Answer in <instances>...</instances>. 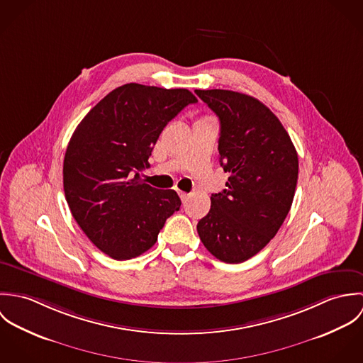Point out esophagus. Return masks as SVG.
Returning <instances> with one entry per match:
<instances>
[{
    "instance_id": "obj_1",
    "label": "esophagus",
    "mask_w": 363,
    "mask_h": 363,
    "mask_svg": "<svg viewBox=\"0 0 363 363\" xmlns=\"http://www.w3.org/2000/svg\"><path fill=\"white\" fill-rule=\"evenodd\" d=\"M179 196H180V199H182V201L184 203V201H187V199H189V194L187 193H184V191H179Z\"/></svg>"
}]
</instances>
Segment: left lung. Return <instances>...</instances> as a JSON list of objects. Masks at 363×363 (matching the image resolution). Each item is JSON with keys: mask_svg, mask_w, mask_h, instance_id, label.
I'll return each mask as SVG.
<instances>
[{"mask_svg": "<svg viewBox=\"0 0 363 363\" xmlns=\"http://www.w3.org/2000/svg\"><path fill=\"white\" fill-rule=\"evenodd\" d=\"M219 117V162L230 176L197 232L216 259L238 264L277 235L295 196L299 162L289 134L259 99L233 91H194Z\"/></svg>", "mask_w": 363, "mask_h": 363, "instance_id": "obj_1", "label": "left lung"}]
</instances>
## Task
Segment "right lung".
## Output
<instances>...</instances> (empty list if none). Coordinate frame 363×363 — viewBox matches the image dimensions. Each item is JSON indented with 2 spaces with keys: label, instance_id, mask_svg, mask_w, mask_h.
Masks as SVG:
<instances>
[{
  "label": "right lung",
  "instance_id": "add662e5",
  "mask_svg": "<svg viewBox=\"0 0 363 363\" xmlns=\"http://www.w3.org/2000/svg\"><path fill=\"white\" fill-rule=\"evenodd\" d=\"M187 89L140 84L116 88L75 128L64 156L62 182L71 213L89 240L114 259L145 253L182 201L174 190L144 183L154 145L186 106Z\"/></svg>",
  "mask_w": 363,
  "mask_h": 363
}]
</instances>
